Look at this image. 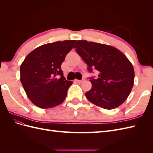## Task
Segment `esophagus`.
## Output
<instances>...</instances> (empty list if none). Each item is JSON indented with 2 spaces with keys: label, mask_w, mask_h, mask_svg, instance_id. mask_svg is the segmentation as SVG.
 Wrapping results in <instances>:
<instances>
[{
  "label": "esophagus",
  "mask_w": 153,
  "mask_h": 153,
  "mask_svg": "<svg viewBox=\"0 0 153 153\" xmlns=\"http://www.w3.org/2000/svg\"><path fill=\"white\" fill-rule=\"evenodd\" d=\"M77 83H78V84H81V83H82L83 82H84V79H83V80H75Z\"/></svg>",
  "instance_id": "obj_1"
}]
</instances>
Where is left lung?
<instances>
[{"label": "left lung", "mask_w": 153, "mask_h": 153, "mask_svg": "<svg viewBox=\"0 0 153 153\" xmlns=\"http://www.w3.org/2000/svg\"><path fill=\"white\" fill-rule=\"evenodd\" d=\"M75 48L87 64L89 73L96 69L97 77L89 79L91 89L85 96L90 102L105 109L111 110L123 104L130 94L135 72L131 63L121 51L112 46L78 41Z\"/></svg>", "instance_id": "obj_1"}]
</instances>
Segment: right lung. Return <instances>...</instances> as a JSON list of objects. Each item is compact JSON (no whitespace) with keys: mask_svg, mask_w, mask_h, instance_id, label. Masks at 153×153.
I'll return each mask as SVG.
<instances>
[{"mask_svg":"<svg viewBox=\"0 0 153 153\" xmlns=\"http://www.w3.org/2000/svg\"><path fill=\"white\" fill-rule=\"evenodd\" d=\"M76 40L41 45L25 57L20 66V81L29 100L41 108L62 103L73 82L63 76L61 64Z\"/></svg>","mask_w":153,"mask_h":153,"instance_id":"obj_1","label":"right lung"}]
</instances>
